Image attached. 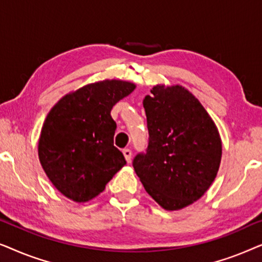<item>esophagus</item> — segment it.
<instances>
[{
  "label": "esophagus",
  "mask_w": 262,
  "mask_h": 262,
  "mask_svg": "<svg viewBox=\"0 0 262 262\" xmlns=\"http://www.w3.org/2000/svg\"><path fill=\"white\" fill-rule=\"evenodd\" d=\"M123 154H124V156H125V160L127 161V163H130L131 162V156H132V151L130 149H124L123 150Z\"/></svg>",
  "instance_id": "esophagus-1"
}]
</instances>
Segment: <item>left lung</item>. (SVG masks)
<instances>
[{
    "mask_svg": "<svg viewBox=\"0 0 262 262\" xmlns=\"http://www.w3.org/2000/svg\"><path fill=\"white\" fill-rule=\"evenodd\" d=\"M143 100L149 130L134 168L148 194L167 211L202 198L222 159L218 128L199 100L180 84H156Z\"/></svg>",
    "mask_w": 262,
    "mask_h": 262,
    "instance_id": "obj_1",
    "label": "left lung"
}]
</instances>
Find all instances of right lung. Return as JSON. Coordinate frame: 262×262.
Segmentation results:
<instances>
[{
    "label": "right lung",
    "mask_w": 262,
    "mask_h": 262,
    "mask_svg": "<svg viewBox=\"0 0 262 262\" xmlns=\"http://www.w3.org/2000/svg\"><path fill=\"white\" fill-rule=\"evenodd\" d=\"M136 84L103 80L64 95L50 111L38 142L39 161L52 185L76 203L98 196L126 161L113 145V106Z\"/></svg>",
    "instance_id": "1"
}]
</instances>
